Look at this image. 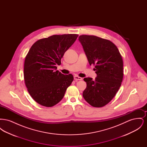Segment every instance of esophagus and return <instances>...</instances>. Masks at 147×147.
I'll use <instances>...</instances> for the list:
<instances>
[{
  "mask_svg": "<svg viewBox=\"0 0 147 147\" xmlns=\"http://www.w3.org/2000/svg\"><path fill=\"white\" fill-rule=\"evenodd\" d=\"M74 79L76 81H77V80H82V78L78 77V76H74Z\"/></svg>",
  "mask_w": 147,
  "mask_h": 147,
  "instance_id": "obj_1",
  "label": "esophagus"
}]
</instances>
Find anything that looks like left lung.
Returning <instances> with one entry per match:
<instances>
[{"label":"left lung","instance_id":"8db88e82","mask_svg":"<svg viewBox=\"0 0 147 147\" xmlns=\"http://www.w3.org/2000/svg\"><path fill=\"white\" fill-rule=\"evenodd\" d=\"M89 64L95 65V80L85 78L86 88L83 93L85 101L95 107L111 101L119 90L123 77L122 56L111 41L92 35L79 37Z\"/></svg>","mask_w":147,"mask_h":147}]
</instances>
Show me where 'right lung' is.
Returning <instances> with one entry per match:
<instances>
[{"label":"right lung","mask_w":147,"mask_h":147,"mask_svg":"<svg viewBox=\"0 0 147 147\" xmlns=\"http://www.w3.org/2000/svg\"><path fill=\"white\" fill-rule=\"evenodd\" d=\"M77 34L53 35L34 43L25 57L24 76L31 96L40 105L52 107L63 98L73 81L72 74L57 70L64 53L77 40Z\"/></svg>","instance_id":"right-lung-1"}]
</instances>
